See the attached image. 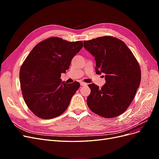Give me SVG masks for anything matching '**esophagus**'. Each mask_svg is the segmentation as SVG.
Segmentation results:
<instances>
[{
    "instance_id": "34e87169",
    "label": "esophagus",
    "mask_w": 159,
    "mask_h": 159,
    "mask_svg": "<svg viewBox=\"0 0 159 159\" xmlns=\"http://www.w3.org/2000/svg\"><path fill=\"white\" fill-rule=\"evenodd\" d=\"M80 85L81 86H86V85H87V84L85 83V82H83V81H81V82H80Z\"/></svg>"
}]
</instances>
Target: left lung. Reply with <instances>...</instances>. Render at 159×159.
Here are the masks:
<instances>
[{"label": "left lung", "instance_id": "obj_1", "mask_svg": "<svg viewBox=\"0 0 159 159\" xmlns=\"http://www.w3.org/2000/svg\"><path fill=\"white\" fill-rule=\"evenodd\" d=\"M84 47L95 57L96 74H104L106 81L102 88L88 85V107L103 117L119 116L131 104L140 85L141 72L136 58L122 40L111 36L84 41Z\"/></svg>", "mask_w": 159, "mask_h": 159}]
</instances>
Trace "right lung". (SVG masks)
<instances>
[{
  "instance_id": "1",
  "label": "right lung",
  "mask_w": 159,
  "mask_h": 159,
  "mask_svg": "<svg viewBox=\"0 0 159 159\" xmlns=\"http://www.w3.org/2000/svg\"><path fill=\"white\" fill-rule=\"evenodd\" d=\"M82 47L81 41L52 37L38 43L27 56L20 71L21 89L28 107L37 117L52 119L68 108L80 85L77 81L66 84L61 74L69 69Z\"/></svg>"
}]
</instances>
